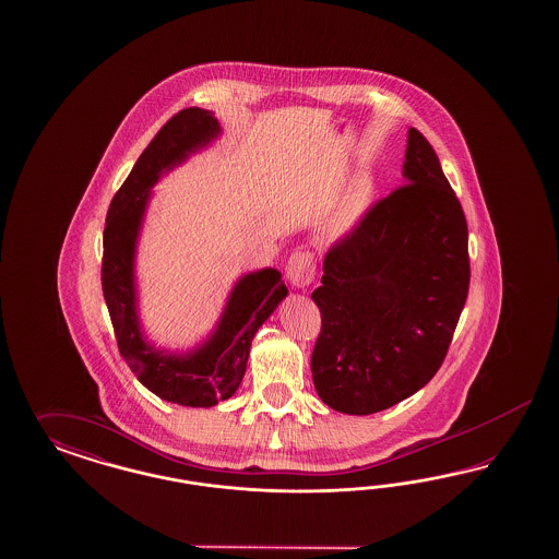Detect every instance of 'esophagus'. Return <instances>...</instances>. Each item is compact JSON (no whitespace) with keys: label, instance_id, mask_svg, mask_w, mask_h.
<instances>
[{"label":"esophagus","instance_id":"esophagus-1","mask_svg":"<svg viewBox=\"0 0 559 559\" xmlns=\"http://www.w3.org/2000/svg\"><path fill=\"white\" fill-rule=\"evenodd\" d=\"M288 283L295 288L309 287L313 283L316 276V260L311 252L305 250H297L288 258L287 269Z\"/></svg>","mask_w":559,"mask_h":559}]
</instances>
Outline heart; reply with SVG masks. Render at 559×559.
<instances>
[{
	"label": "heart",
	"instance_id": "1",
	"mask_svg": "<svg viewBox=\"0 0 559 559\" xmlns=\"http://www.w3.org/2000/svg\"><path fill=\"white\" fill-rule=\"evenodd\" d=\"M371 199V187L367 180H356L355 185L348 190V194L344 197V201L338 206V211L334 213L332 219V229L336 234H346L355 227L358 219L365 215L367 204Z\"/></svg>",
	"mask_w": 559,
	"mask_h": 559
}]
</instances>
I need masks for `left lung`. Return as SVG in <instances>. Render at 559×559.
I'll use <instances>...</instances> for the list:
<instances>
[{"label": "left lung", "mask_w": 559, "mask_h": 559, "mask_svg": "<svg viewBox=\"0 0 559 559\" xmlns=\"http://www.w3.org/2000/svg\"><path fill=\"white\" fill-rule=\"evenodd\" d=\"M404 178L330 248L322 287L311 293L322 313L313 385L342 414H374L423 390L467 299V221L437 153L414 127Z\"/></svg>", "instance_id": "8db88e82"}]
</instances>
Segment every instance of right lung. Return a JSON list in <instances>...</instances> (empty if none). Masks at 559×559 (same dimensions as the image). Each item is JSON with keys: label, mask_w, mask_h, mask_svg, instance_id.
Returning a JSON list of instances; mask_svg holds the SVG:
<instances>
[{"label": "right lung", "mask_w": 559, "mask_h": 559, "mask_svg": "<svg viewBox=\"0 0 559 559\" xmlns=\"http://www.w3.org/2000/svg\"><path fill=\"white\" fill-rule=\"evenodd\" d=\"M219 133V122L209 110L185 108L174 115L115 194L104 227L102 290L120 355L147 390L178 406H217L236 393L258 328L288 293L281 272H250L237 281L213 334L194 350L174 355L155 348L143 336L136 313L135 252L152 188Z\"/></svg>", "instance_id": "1"}]
</instances>
